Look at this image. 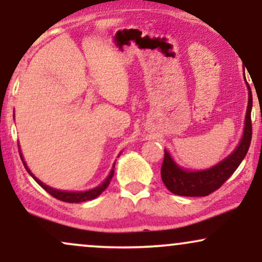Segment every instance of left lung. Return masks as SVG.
I'll list each match as a JSON object with an SVG mask.
<instances>
[{"mask_svg": "<svg viewBox=\"0 0 262 262\" xmlns=\"http://www.w3.org/2000/svg\"><path fill=\"white\" fill-rule=\"evenodd\" d=\"M245 77V74H244ZM246 81V79H245ZM248 85V82H246ZM249 90L248 110L245 116V127L243 138L239 145L236 146L231 154L225 158L223 161L214 165L213 167L202 171H188L180 167L173 161L169 151L165 150L164 161L161 166V179L167 189L179 196L186 197H204L214 192L221 187L234 171L237 169L242 161L244 160L246 152L251 143L252 127H251V108H252V95L251 90Z\"/></svg>", "mask_w": 262, "mask_h": 262, "instance_id": "1", "label": "left lung"}]
</instances>
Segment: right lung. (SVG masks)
Returning a JSON list of instances; mask_svg holds the SVG:
<instances>
[{"mask_svg":"<svg viewBox=\"0 0 262 262\" xmlns=\"http://www.w3.org/2000/svg\"><path fill=\"white\" fill-rule=\"evenodd\" d=\"M19 154H20V152H19ZM20 159H22L23 165H25L26 170L28 171L29 175H31L33 179H34L35 181H37V183H38L39 186H40L41 188H44L45 191L48 192V193L52 194V196L55 197L56 200H60V201H62V202H68V203H80V202H85V201H91V200H93V198L98 197L102 193V192H103L104 189L108 187V185H110L111 180H112L113 173H114V170H113L114 169V165H113V169L111 170L110 175H108L107 179L104 180V181L102 182L100 186H97V187H95V188H92V189H89V191H83V192L60 191V189H55V188H53V187H49V186H47V185H45V183L41 182L40 180H38L37 177H35L31 172V170L28 169V166H27L26 161L23 160L22 154H20Z\"/></svg>","mask_w":262,"mask_h":262,"instance_id":"add662e5","label":"right lung"}]
</instances>
